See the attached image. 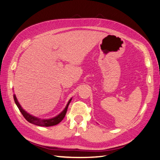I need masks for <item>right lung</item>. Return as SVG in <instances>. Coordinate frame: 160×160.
Segmentation results:
<instances>
[{"label":"right lung","mask_w":160,"mask_h":160,"mask_svg":"<svg viewBox=\"0 0 160 160\" xmlns=\"http://www.w3.org/2000/svg\"><path fill=\"white\" fill-rule=\"evenodd\" d=\"M13 98H14L15 103L16 105L18 106V108H19L20 112L22 113L23 116L25 118V119L28 122H29L30 123H31V124H33L37 125L39 126H46V127L57 125V124H58L59 122L62 121V120L63 119L65 116V114H66L68 105L72 99V98H71V99L69 100L66 107H65L63 111L61 112L59 114H58L57 116L52 118H50V119H41V118H38L37 117L32 116V115H31V114L28 113L27 112H26L25 110H24L22 108V106L20 105L15 95H13Z\"/></svg>","instance_id":"obj_1"}]
</instances>
